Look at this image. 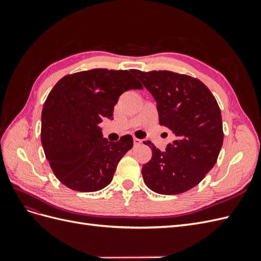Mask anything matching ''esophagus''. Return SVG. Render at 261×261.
<instances>
[{"instance_id": "34e87169", "label": "esophagus", "mask_w": 261, "mask_h": 261, "mask_svg": "<svg viewBox=\"0 0 261 261\" xmlns=\"http://www.w3.org/2000/svg\"><path fill=\"white\" fill-rule=\"evenodd\" d=\"M141 139H138V138H136V137H134V145L135 146H138V145H140L141 144Z\"/></svg>"}]
</instances>
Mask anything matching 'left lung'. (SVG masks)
I'll list each match as a JSON object with an SVG mask.
<instances>
[{
    "label": "left lung",
    "instance_id": "obj_1",
    "mask_svg": "<svg viewBox=\"0 0 261 261\" xmlns=\"http://www.w3.org/2000/svg\"><path fill=\"white\" fill-rule=\"evenodd\" d=\"M132 73L152 94L160 125L175 135L162 152L151 146L144 164V181L162 195L185 193L198 185L216 164L223 144L222 116L216 98L197 78L170 70Z\"/></svg>",
    "mask_w": 261,
    "mask_h": 261
}]
</instances>
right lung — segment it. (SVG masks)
Returning a JSON list of instances; mask_svg holds the SVG:
<instances>
[{"mask_svg":"<svg viewBox=\"0 0 261 261\" xmlns=\"http://www.w3.org/2000/svg\"><path fill=\"white\" fill-rule=\"evenodd\" d=\"M129 89H143L130 70L94 68L66 75L55 84L41 113V143L54 175L73 191L90 193L108 186L133 137L112 143L102 136V117Z\"/></svg>","mask_w":261,"mask_h":261,"instance_id":"add662e5","label":"right lung"}]
</instances>
